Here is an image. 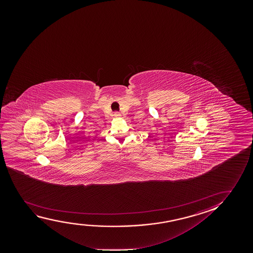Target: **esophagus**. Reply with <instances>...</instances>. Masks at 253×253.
Instances as JSON below:
<instances>
[{
	"label": "esophagus",
	"instance_id": "1",
	"mask_svg": "<svg viewBox=\"0 0 253 253\" xmlns=\"http://www.w3.org/2000/svg\"><path fill=\"white\" fill-rule=\"evenodd\" d=\"M114 116L116 118H118V117H120V116H121V114H120L119 112H115Z\"/></svg>",
	"mask_w": 253,
	"mask_h": 253
}]
</instances>
